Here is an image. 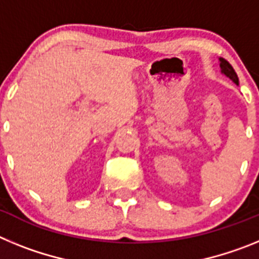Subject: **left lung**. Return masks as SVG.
Segmentation results:
<instances>
[{"label":"left lung","instance_id":"left-lung-1","mask_svg":"<svg viewBox=\"0 0 259 259\" xmlns=\"http://www.w3.org/2000/svg\"><path fill=\"white\" fill-rule=\"evenodd\" d=\"M219 62H221V70H222V74H224L227 77H230L231 80H232L233 83L236 84V85H239V77H237V74L235 72V70H233L232 66L228 63L227 61L224 58H219Z\"/></svg>","mask_w":259,"mask_h":259}]
</instances>
